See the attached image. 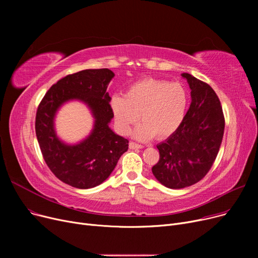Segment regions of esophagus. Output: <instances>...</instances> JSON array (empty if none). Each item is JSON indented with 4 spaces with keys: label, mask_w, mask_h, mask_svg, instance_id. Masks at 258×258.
I'll return each mask as SVG.
<instances>
[{
    "label": "esophagus",
    "mask_w": 258,
    "mask_h": 258,
    "mask_svg": "<svg viewBox=\"0 0 258 258\" xmlns=\"http://www.w3.org/2000/svg\"><path fill=\"white\" fill-rule=\"evenodd\" d=\"M128 147L131 148V150H138V148H142V145L137 144V143H135V142H130L128 143Z\"/></svg>",
    "instance_id": "34e87169"
}]
</instances>
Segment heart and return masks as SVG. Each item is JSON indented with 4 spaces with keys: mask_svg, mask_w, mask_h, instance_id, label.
Listing matches in <instances>:
<instances>
[{
    "mask_svg": "<svg viewBox=\"0 0 258 258\" xmlns=\"http://www.w3.org/2000/svg\"><path fill=\"white\" fill-rule=\"evenodd\" d=\"M188 102V93L181 84L144 78L133 84L124 97L114 95L110 104L121 134H127L140 115L142 123L134 136L144 141L154 135L164 139L177 132L185 119Z\"/></svg>",
    "mask_w": 258,
    "mask_h": 258,
    "instance_id": "heart-1",
    "label": "heart"
}]
</instances>
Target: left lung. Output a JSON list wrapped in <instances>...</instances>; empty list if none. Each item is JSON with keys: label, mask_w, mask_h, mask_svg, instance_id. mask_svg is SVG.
Instances as JSON below:
<instances>
[{"label": "left lung", "mask_w": 258, "mask_h": 258, "mask_svg": "<svg viewBox=\"0 0 258 258\" xmlns=\"http://www.w3.org/2000/svg\"><path fill=\"white\" fill-rule=\"evenodd\" d=\"M191 92V103L180 128L157 145L158 163L152 170L167 188L191 186L205 177L222 144L225 118L213 89L195 76L183 73Z\"/></svg>", "instance_id": "8db88e82"}]
</instances>
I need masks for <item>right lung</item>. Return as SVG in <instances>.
I'll return each instance as SVG.
<instances>
[{
    "instance_id": "obj_1",
    "label": "right lung",
    "mask_w": 258,
    "mask_h": 258,
    "mask_svg": "<svg viewBox=\"0 0 258 258\" xmlns=\"http://www.w3.org/2000/svg\"><path fill=\"white\" fill-rule=\"evenodd\" d=\"M114 76L108 69L67 75L48 90L37 107L35 133L44 160L57 179L72 187L88 189L100 185L128 150V140L108 126L114 115L106 89ZM70 100L86 103L95 119L89 136L73 146L62 143L53 128L58 108Z\"/></svg>"
}]
</instances>
